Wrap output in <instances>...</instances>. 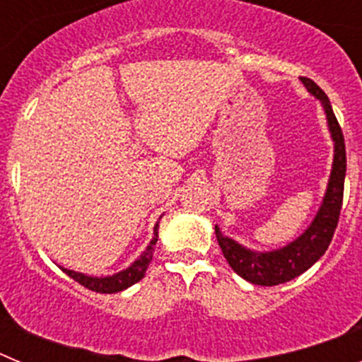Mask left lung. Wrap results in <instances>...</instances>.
<instances>
[{"label":"left lung","mask_w":362,"mask_h":362,"mask_svg":"<svg viewBox=\"0 0 362 362\" xmlns=\"http://www.w3.org/2000/svg\"><path fill=\"white\" fill-rule=\"evenodd\" d=\"M300 81L313 98L321 101L332 141H334V163H332L330 179H328V187H326L317 214L299 238L270 252L246 248L235 239L225 235L216 225L217 243L232 270L248 283L259 284V286H276V284L292 281L308 270L313 263H317L332 243L334 232L337 228L341 206H343L344 175H346V148H344L343 130L332 110L328 95L312 79L300 78Z\"/></svg>","instance_id":"left-lung-1"}]
</instances>
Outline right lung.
<instances>
[{
    "label": "right lung",
    "instance_id": "add662e5",
    "mask_svg": "<svg viewBox=\"0 0 362 362\" xmlns=\"http://www.w3.org/2000/svg\"><path fill=\"white\" fill-rule=\"evenodd\" d=\"M161 219V217H159ZM158 230H159V221L153 226V238L152 241L148 243V246L145 248L139 257L130 264L129 268L117 272V274H112V276L105 277H94V276H86V274H81V272H74L69 270V268H62L66 276L72 277L74 281H78L79 284H83L85 288L92 290V292L99 293H116L121 292V290H127L129 286L136 284L137 281H141L146 274V268H148L150 261H152L153 250H156V243H158Z\"/></svg>",
    "mask_w": 362,
    "mask_h": 362
}]
</instances>
